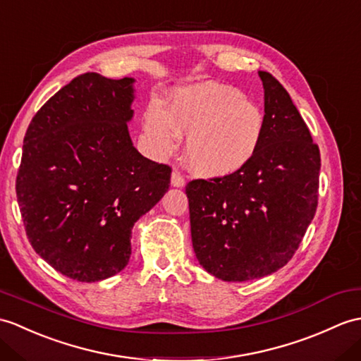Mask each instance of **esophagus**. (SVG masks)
I'll return each mask as SVG.
<instances>
[{
  "instance_id": "1",
  "label": "esophagus",
  "mask_w": 361,
  "mask_h": 361,
  "mask_svg": "<svg viewBox=\"0 0 361 361\" xmlns=\"http://www.w3.org/2000/svg\"><path fill=\"white\" fill-rule=\"evenodd\" d=\"M171 184L173 188H183L186 181H184V177L178 171H173L171 175Z\"/></svg>"
}]
</instances>
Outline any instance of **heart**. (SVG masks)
<instances>
[{"mask_svg": "<svg viewBox=\"0 0 361 361\" xmlns=\"http://www.w3.org/2000/svg\"><path fill=\"white\" fill-rule=\"evenodd\" d=\"M264 114L241 90L219 82L181 87L172 109L152 99L146 109V130L158 154L169 155L189 133L186 157L190 169L207 178L241 171L255 157L264 133Z\"/></svg>", "mask_w": 361, "mask_h": 361, "instance_id": "obj_1", "label": "heart"}]
</instances>
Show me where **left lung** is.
<instances>
[{
  "label": "left lung",
  "mask_w": 361,
  "mask_h": 361,
  "mask_svg": "<svg viewBox=\"0 0 361 361\" xmlns=\"http://www.w3.org/2000/svg\"><path fill=\"white\" fill-rule=\"evenodd\" d=\"M264 89V133L255 157L228 177L192 180V246L223 281L271 275L295 254L318 203L320 150L280 81L258 72Z\"/></svg>",
  "instance_id": "obj_1"
}]
</instances>
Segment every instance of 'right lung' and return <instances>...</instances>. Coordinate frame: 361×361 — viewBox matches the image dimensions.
Instances as JSON below:
<instances>
[{
	"label": "right lung",
	"instance_id": "1",
	"mask_svg": "<svg viewBox=\"0 0 361 361\" xmlns=\"http://www.w3.org/2000/svg\"><path fill=\"white\" fill-rule=\"evenodd\" d=\"M133 82L82 73L39 109L24 137L16 198L27 238L72 280L123 271L133 224L169 189L171 167L130 140Z\"/></svg>",
	"mask_w": 361,
	"mask_h": 361
}]
</instances>
